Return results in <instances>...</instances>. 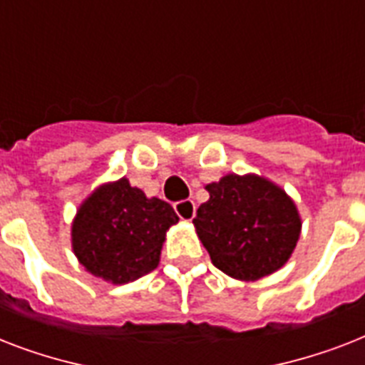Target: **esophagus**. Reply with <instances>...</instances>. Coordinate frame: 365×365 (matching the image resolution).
I'll return each mask as SVG.
<instances>
[{
	"mask_svg": "<svg viewBox=\"0 0 365 365\" xmlns=\"http://www.w3.org/2000/svg\"><path fill=\"white\" fill-rule=\"evenodd\" d=\"M174 210H176L178 217L180 220H185V222H191L195 217V210H197V206H195L193 200H180L174 205Z\"/></svg>",
	"mask_w": 365,
	"mask_h": 365,
	"instance_id": "1",
	"label": "esophagus"
}]
</instances>
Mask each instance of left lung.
Wrapping results in <instances>:
<instances>
[{
	"instance_id": "1",
	"label": "left lung",
	"mask_w": 365,
	"mask_h": 365,
	"mask_svg": "<svg viewBox=\"0 0 365 365\" xmlns=\"http://www.w3.org/2000/svg\"><path fill=\"white\" fill-rule=\"evenodd\" d=\"M210 199L193 223L212 263L239 280H257L289 259L301 220L294 200L265 178L227 174L208 183Z\"/></svg>"
}]
</instances>
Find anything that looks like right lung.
<instances>
[{
	"label": "right lung",
	"instance_id": "obj_1",
	"mask_svg": "<svg viewBox=\"0 0 365 365\" xmlns=\"http://www.w3.org/2000/svg\"><path fill=\"white\" fill-rule=\"evenodd\" d=\"M178 216L168 202L148 199L126 178L106 183L77 210L71 246L94 277L126 284L159 265L165 235Z\"/></svg>",
	"mask_w": 365,
	"mask_h": 365
}]
</instances>
